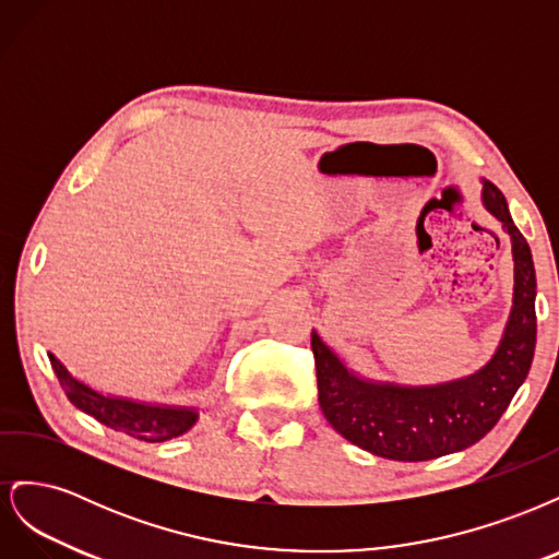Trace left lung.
Masks as SVG:
<instances>
[{
  "mask_svg": "<svg viewBox=\"0 0 559 559\" xmlns=\"http://www.w3.org/2000/svg\"><path fill=\"white\" fill-rule=\"evenodd\" d=\"M483 202L511 235L515 294L501 345L492 361L476 376L413 389L373 384L352 376L312 331L321 413L349 443L384 460L427 462L478 443L495 429L530 373L536 347L532 251L495 183L485 181Z\"/></svg>",
  "mask_w": 559,
  "mask_h": 559,
  "instance_id": "1",
  "label": "left lung"
}]
</instances>
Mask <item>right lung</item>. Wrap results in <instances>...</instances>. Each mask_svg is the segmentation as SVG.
Segmentation results:
<instances>
[{
    "mask_svg": "<svg viewBox=\"0 0 559 559\" xmlns=\"http://www.w3.org/2000/svg\"><path fill=\"white\" fill-rule=\"evenodd\" d=\"M50 366H53L60 386L64 389L67 399H70L79 411L103 421L105 427L114 431H123L138 441L144 443H163L177 438L189 431L198 415L186 408H160V405H146V403H134L126 399H111L93 392L91 386L79 382L70 376L53 354H48Z\"/></svg>",
    "mask_w": 559,
    "mask_h": 559,
    "instance_id": "obj_1",
    "label": "right lung"
}]
</instances>
